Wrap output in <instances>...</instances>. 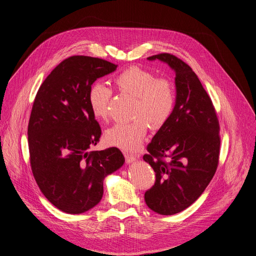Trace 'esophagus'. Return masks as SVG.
<instances>
[{"label":"esophagus","mask_w":256,"mask_h":256,"mask_svg":"<svg viewBox=\"0 0 256 256\" xmlns=\"http://www.w3.org/2000/svg\"><path fill=\"white\" fill-rule=\"evenodd\" d=\"M124 158H126V162L128 164L135 162V160H137V156L128 154V152H124Z\"/></svg>","instance_id":"esophagus-1"}]
</instances>
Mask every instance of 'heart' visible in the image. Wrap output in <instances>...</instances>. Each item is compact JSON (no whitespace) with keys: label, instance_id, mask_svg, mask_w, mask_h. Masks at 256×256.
<instances>
[{"label":"heart","instance_id":"heart-1","mask_svg":"<svg viewBox=\"0 0 256 256\" xmlns=\"http://www.w3.org/2000/svg\"><path fill=\"white\" fill-rule=\"evenodd\" d=\"M119 93L134 98L128 122L117 124L106 132V141L126 152H136L141 146L147 130L162 128L171 117L176 102V92L167 78L156 76L140 66H130L114 80ZM113 91L102 82H96L90 89L88 100L94 117L106 120L110 116Z\"/></svg>","mask_w":256,"mask_h":256}]
</instances>
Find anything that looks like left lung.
<instances>
[{"mask_svg":"<svg viewBox=\"0 0 256 256\" xmlns=\"http://www.w3.org/2000/svg\"><path fill=\"white\" fill-rule=\"evenodd\" d=\"M147 59L164 61L176 72V108L143 156L156 172L145 202L152 210L168 216L194 204L216 173L220 124L210 96L189 65L168 52Z\"/></svg>","mask_w":256,"mask_h":256,"instance_id":"obj_1","label":"left lung"}]
</instances>
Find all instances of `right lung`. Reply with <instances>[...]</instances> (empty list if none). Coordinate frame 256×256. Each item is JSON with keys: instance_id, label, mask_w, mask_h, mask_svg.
Segmentation results:
<instances>
[{"instance_id": "obj_1", "label": "right lung", "mask_w": 256, "mask_h": 256, "mask_svg": "<svg viewBox=\"0 0 256 256\" xmlns=\"http://www.w3.org/2000/svg\"><path fill=\"white\" fill-rule=\"evenodd\" d=\"M116 68L104 59L72 56L52 70L35 96L28 126L31 169L40 191L64 212L82 214L96 206L104 178L124 163L117 147L89 150L102 135L89 89Z\"/></svg>"}]
</instances>
